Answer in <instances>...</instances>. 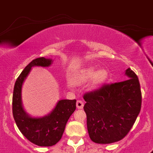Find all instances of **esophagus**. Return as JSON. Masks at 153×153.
Returning a JSON list of instances; mask_svg holds the SVG:
<instances>
[{
  "instance_id": "esophagus-1",
  "label": "esophagus",
  "mask_w": 153,
  "mask_h": 153,
  "mask_svg": "<svg viewBox=\"0 0 153 153\" xmlns=\"http://www.w3.org/2000/svg\"><path fill=\"white\" fill-rule=\"evenodd\" d=\"M76 105H77V108H78V109H82V108H83L84 103L82 102V101L78 100L76 102Z\"/></svg>"
}]
</instances>
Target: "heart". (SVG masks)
Returning a JSON list of instances; mask_svg holds the SVG:
<instances>
[{
	"label": "heart",
	"mask_w": 153,
	"mask_h": 153,
	"mask_svg": "<svg viewBox=\"0 0 153 153\" xmlns=\"http://www.w3.org/2000/svg\"><path fill=\"white\" fill-rule=\"evenodd\" d=\"M90 87L91 89H95L104 83L107 78V71L105 69H99L97 71V68L94 67H88L80 69L73 77L72 82L74 84L85 83L89 81L92 77Z\"/></svg>",
	"instance_id": "obj_1"
}]
</instances>
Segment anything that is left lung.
I'll list each match as a JSON object with an SVG mask.
<instances>
[{"label": "left lung", "instance_id": "left-lung-1", "mask_svg": "<svg viewBox=\"0 0 153 153\" xmlns=\"http://www.w3.org/2000/svg\"><path fill=\"white\" fill-rule=\"evenodd\" d=\"M126 80L104 84L84 94V111L89 136L98 144L123 139L133 127L141 108V91L137 74L126 71Z\"/></svg>", "mask_w": 153, "mask_h": 153}]
</instances>
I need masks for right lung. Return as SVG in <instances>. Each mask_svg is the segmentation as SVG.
<instances>
[{
    "label": "right lung",
    "instance_id": "right-lung-1",
    "mask_svg": "<svg viewBox=\"0 0 153 153\" xmlns=\"http://www.w3.org/2000/svg\"><path fill=\"white\" fill-rule=\"evenodd\" d=\"M51 59L44 57L32 60L21 72L15 82L13 95V114L16 124L22 134L38 146H52L62 138L65 126L70 117L76 109V100L62 99L57 102L52 111L46 116H30L22 105L21 91L25 79L32 67H50Z\"/></svg>",
    "mask_w": 153,
    "mask_h": 153
}]
</instances>
